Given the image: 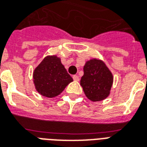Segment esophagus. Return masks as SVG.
Here are the masks:
<instances>
[{
    "label": "esophagus",
    "instance_id": "34e87169",
    "mask_svg": "<svg viewBox=\"0 0 147 147\" xmlns=\"http://www.w3.org/2000/svg\"><path fill=\"white\" fill-rule=\"evenodd\" d=\"M72 78H73L74 81H79V77L78 76H73Z\"/></svg>",
    "mask_w": 147,
    "mask_h": 147
}]
</instances>
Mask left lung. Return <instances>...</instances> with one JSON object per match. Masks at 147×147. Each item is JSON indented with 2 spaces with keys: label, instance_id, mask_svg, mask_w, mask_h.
Instances as JSON below:
<instances>
[{
  "label": "left lung",
  "instance_id": "left-lung-1",
  "mask_svg": "<svg viewBox=\"0 0 147 147\" xmlns=\"http://www.w3.org/2000/svg\"><path fill=\"white\" fill-rule=\"evenodd\" d=\"M84 75L80 85L89 100L101 101L109 96L113 84V75L105 63L93 58L88 61L83 67Z\"/></svg>",
  "mask_w": 147,
  "mask_h": 147
}]
</instances>
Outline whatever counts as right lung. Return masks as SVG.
Instances as JSON below:
<instances>
[{"label": "right lung", "instance_id": "add662e5", "mask_svg": "<svg viewBox=\"0 0 147 147\" xmlns=\"http://www.w3.org/2000/svg\"><path fill=\"white\" fill-rule=\"evenodd\" d=\"M72 81L61 59L56 55L44 57L33 71L36 90L40 94L49 98L59 95Z\"/></svg>", "mask_w": 147, "mask_h": 147}]
</instances>
